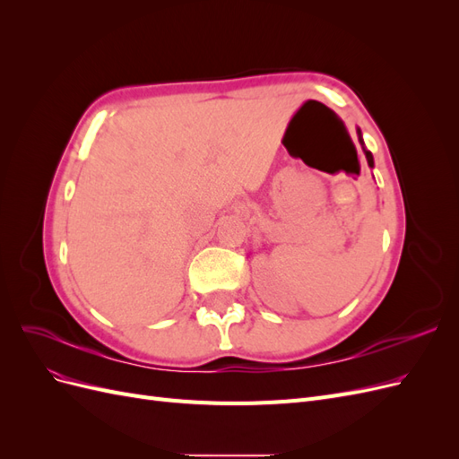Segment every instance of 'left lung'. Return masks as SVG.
<instances>
[{
    "label": "left lung",
    "mask_w": 459,
    "mask_h": 459,
    "mask_svg": "<svg viewBox=\"0 0 459 459\" xmlns=\"http://www.w3.org/2000/svg\"><path fill=\"white\" fill-rule=\"evenodd\" d=\"M356 134H358V142H359V145H362V151H364V155H366V159H368V164H369V169H373V155H371V151H368V149H366V143H364V137H362V130H359V128H356Z\"/></svg>",
    "instance_id": "8db88e82"
}]
</instances>
